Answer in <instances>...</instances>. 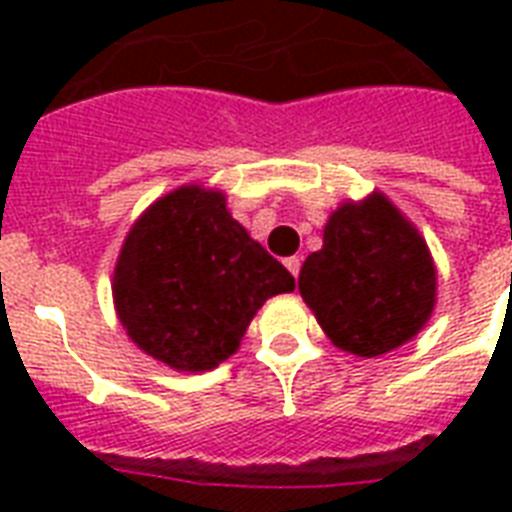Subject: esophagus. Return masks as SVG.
<instances>
[{
  "label": "esophagus",
  "instance_id": "obj_1",
  "mask_svg": "<svg viewBox=\"0 0 512 512\" xmlns=\"http://www.w3.org/2000/svg\"><path fill=\"white\" fill-rule=\"evenodd\" d=\"M284 265H287L289 268V273H292V276H300V257H287V260H284Z\"/></svg>",
  "mask_w": 512,
  "mask_h": 512
}]
</instances>
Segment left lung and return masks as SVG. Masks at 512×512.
Masks as SVG:
<instances>
[{
	"label": "left lung",
	"instance_id": "1",
	"mask_svg": "<svg viewBox=\"0 0 512 512\" xmlns=\"http://www.w3.org/2000/svg\"><path fill=\"white\" fill-rule=\"evenodd\" d=\"M300 295L340 350L382 356L412 340L436 305V265L417 228L382 193L345 201L305 257Z\"/></svg>",
	"mask_w": 512,
	"mask_h": 512
}]
</instances>
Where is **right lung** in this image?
I'll return each mask as SVG.
<instances>
[{"label": "right lung", "instance_id": "obj_1", "mask_svg": "<svg viewBox=\"0 0 512 512\" xmlns=\"http://www.w3.org/2000/svg\"><path fill=\"white\" fill-rule=\"evenodd\" d=\"M111 289L140 350L180 372H207L236 353L252 316L295 279L233 220L223 193L183 185L132 225Z\"/></svg>", "mask_w": 512, "mask_h": 512}]
</instances>
